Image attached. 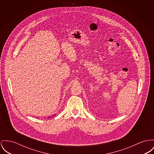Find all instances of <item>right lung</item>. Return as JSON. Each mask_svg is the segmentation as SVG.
Here are the masks:
<instances>
[{"label":"right lung","instance_id":"add662e5","mask_svg":"<svg viewBox=\"0 0 154 154\" xmlns=\"http://www.w3.org/2000/svg\"><path fill=\"white\" fill-rule=\"evenodd\" d=\"M55 115H56V114H54V115H53V116H52V117H54V116H55ZM48 118H49V117H48Z\"/></svg>","mask_w":154,"mask_h":154}]
</instances>
